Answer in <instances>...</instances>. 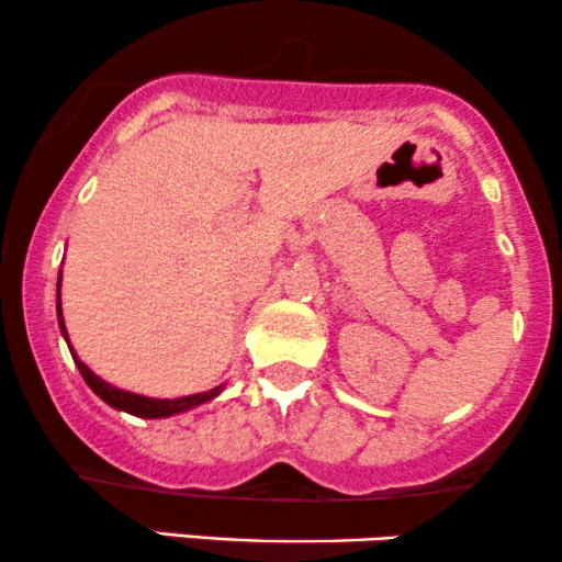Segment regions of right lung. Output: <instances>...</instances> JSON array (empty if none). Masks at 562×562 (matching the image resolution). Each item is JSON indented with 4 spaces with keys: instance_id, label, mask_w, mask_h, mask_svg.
I'll use <instances>...</instances> for the list:
<instances>
[{
    "instance_id": "obj_1",
    "label": "right lung",
    "mask_w": 562,
    "mask_h": 562,
    "mask_svg": "<svg viewBox=\"0 0 562 562\" xmlns=\"http://www.w3.org/2000/svg\"><path fill=\"white\" fill-rule=\"evenodd\" d=\"M59 281H63V270H59V276H57V323H59V334H63V339L68 341L72 362H76V368H78V371H81L86 384H89V389L97 394L99 400L108 402L110 407H115V411H121V413L136 415V418H170V415L194 411V407L204 405V402L215 400L217 394H221L223 389H226V384H221V386H215V389H207V392L187 394V397L157 400V397H144V394L125 392V389H117V386H112L110 381L99 379V375L91 371V368L86 366L81 358H78L76 349H72V345H70L68 328H65V318H63V302H59Z\"/></svg>"
}]
</instances>
